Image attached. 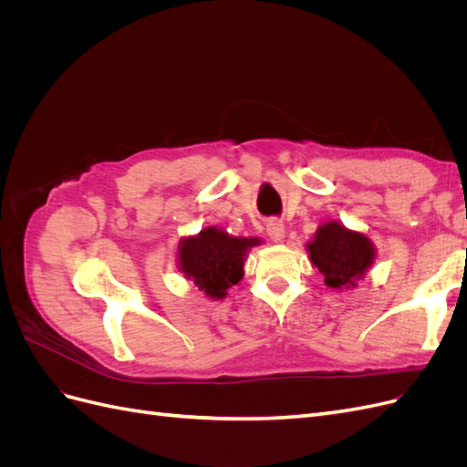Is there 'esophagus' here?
<instances>
[{
    "mask_svg": "<svg viewBox=\"0 0 467 467\" xmlns=\"http://www.w3.org/2000/svg\"><path fill=\"white\" fill-rule=\"evenodd\" d=\"M266 235L273 239V242H282L285 239V223L278 218H268L266 220Z\"/></svg>",
    "mask_w": 467,
    "mask_h": 467,
    "instance_id": "esophagus-1",
    "label": "esophagus"
}]
</instances>
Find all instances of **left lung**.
Returning a JSON list of instances; mask_svg holds the SVG:
<instances>
[{
  "instance_id": "8db88e82",
  "label": "left lung",
  "mask_w": 467,
  "mask_h": 467,
  "mask_svg": "<svg viewBox=\"0 0 467 467\" xmlns=\"http://www.w3.org/2000/svg\"><path fill=\"white\" fill-rule=\"evenodd\" d=\"M309 259L319 268L325 285L331 288L355 286V282L374 263V245L370 239L350 232L338 222L319 225L312 244H307Z\"/></svg>"
}]
</instances>
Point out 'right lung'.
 <instances>
[{
	"label": "right lung",
	"instance_id": "obj_1",
	"mask_svg": "<svg viewBox=\"0 0 467 467\" xmlns=\"http://www.w3.org/2000/svg\"><path fill=\"white\" fill-rule=\"evenodd\" d=\"M259 244L255 237H232L218 228H206L199 235L182 239L179 266L208 298L220 300L242 280L247 249Z\"/></svg>",
	"mask_w": 467,
	"mask_h": 467
}]
</instances>
